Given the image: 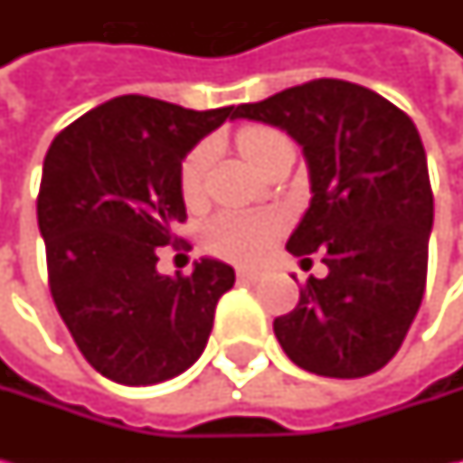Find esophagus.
<instances>
[{
  "instance_id": "esophagus-1",
  "label": "esophagus",
  "mask_w": 463,
  "mask_h": 463,
  "mask_svg": "<svg viewBox=\"0 0 463 463\" xmlns=\"http://www.w3.org/2000/svg\"><path fill=\"white\" fill-rule=\"evenodd\" d=\"M237 278H240V280H247V283H255L260 278V273L258 270H250V268H240V270H237Z\"/></svg>"
}]
</instances>
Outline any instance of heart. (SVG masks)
I'll use <instances>...</instances> for the list:
<instances>
[{"label": "heart", "instance_id": "b5f03b06", "mask_svg": "<svg viewBox=\"0 0 463 463\" xmlns=\"http://www.w3.org/2000/svg\"><path fill=\"white\" fill-rule=\"evenodd\" d=\"M280 141L288 138L276 128H265V126L244 128L237 138L241 156L255 169L265 167L268 156ZM211 159H213V144L203 141L183 162L180 187H183V198L190 205L203 201L205 175L211 167ZM283 229H286V216L278 211H226L205 226V247L219 258L250 265L258 262L270 250V244Z\"/></svg>", "mask_w": 463, "mask_h": 463}]
</instances>
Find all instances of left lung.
Masks as SVG:
<instances>
[{"label": "left lung", "mask_w": 463, "mask_h": 463, "mask_svg": "<svg viewBox=\"0 0 463 463\" xmlns=\"http://www.w3.org/2000/svg\"><path fill=\"white\" fill-rule=\"evenodd\" d=\"M237 118L276 126L307 156L311 201L286 250L327 276H309L294 311L273 322L298 368L361 379L394 358L425 294L433 190L418 128L373 90L314 80Z\"/></svg>", "instance_id": "obj_1"}]
</instances>
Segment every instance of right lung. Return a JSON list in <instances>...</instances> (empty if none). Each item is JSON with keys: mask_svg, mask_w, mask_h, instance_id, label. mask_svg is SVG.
Here are the masks:
<instances>
[{"mask_svg": "<svg viewBox=\"0 0 463 463\" xmlns=\"http://www.w3.org/2000/svg\"><path fill=\"white\" fill-rule=\"evenodd\" d=\"M237 108L187 110L123 95L77 118L43 159L38 229L48 286L87 364L105 379L149 386L203 353L234 268L201 258L190 276L156 273V247L187 219L185 154Z\"/></svg>", "mask_w": 463, "mask_h": 463, "instance_id": "obj_1", "label": "right lung"}]
</instances>
